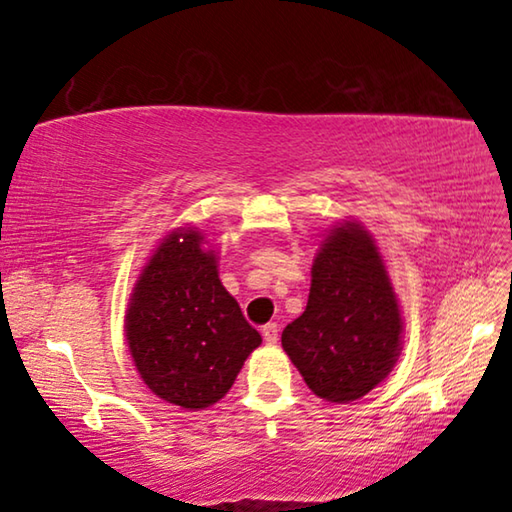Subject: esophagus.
I'll return each mask as SVG.
<instances>
[{
  "instance_id": "obj_1",
  "label": "esophagus",
  "mask_w": 512,
  "mask_h": 512,
  "mask_svg": "<svg viewBox=\"0 0 512 512\" xmlns=\"http://www.w3.org/2000/svg\"><path fill=\"white\" fill-rule=\"evenodd\" d=\"M262 336L266 343L273 345V343H277V336H280V327H277L275 323H268L262 327Z\"/></svg>"
}]
</instances>
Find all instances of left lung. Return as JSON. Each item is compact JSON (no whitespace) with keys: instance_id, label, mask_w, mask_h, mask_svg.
Instances as JSON below:
<instances>
[{"instance_id":"obj_1","label":"left lung","mask_w":512,"mask_h":512,"mask_svg":"<svg viewBox=\"0 0 512 512\" xmlns=\"http://www.w3.org/2000/svg\"><path fill=\"white\" fill-rule=\"evenodd\" d=\"M282 348L305 384L348 404L388 377L402 350V314L370 232L343 221L320 241L307 309L284 327Z\"/></svg>"}]
</instances>
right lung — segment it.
<instances>
[{
    "instance_id": "obj_1",
    "label": "right lung",
    "mask_w": 512,
    "mask_h": 512,
    "mask_svg": "<svg viewBox=\"0 0 512 512\" xmlns=\"http://www.w3.org/2000/svg\"><path fill=\"white\" fill-rule=\"evenodd\" d=\"M196 228H176L153 250L126 311L135 368L164 402L201 411L230 391L262 343L219 280V264Z\"/></svg>"
}]
</instances>
